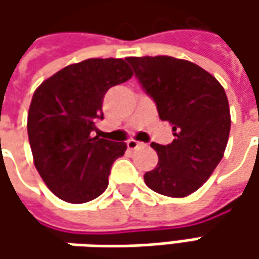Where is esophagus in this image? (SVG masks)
Masks as SVG:
<instances>
[{"label": "esophagus", "mask_w": 259, "mask_h": 259, "mask_svg": "<svg viewBox=\"0 0 259 259\" xmlns=\"http://www.w3.org/2000/svg\"><path fill=\"white\" fill-rule=\"evenodd\" d=\"M144 143H138V141H135V140H130V141L126 143L128 150H138V148H141V147H144Z\"/></svg>", "instance_id": "obj_1"}]
</instances>
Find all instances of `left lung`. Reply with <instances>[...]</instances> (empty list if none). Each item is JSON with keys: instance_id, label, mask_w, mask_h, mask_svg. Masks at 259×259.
I'll return each instance as SVG.
<instances>
[{"instance_id": "obj_1", "label": "left lung", "mask_w": 259, "mask_h": 259, "mask_svg": "<svg viewBox=\"0 0 259 259\" xmlns=\"http://www.w3.org/2000/svg\"><path fill=\"white\" fill-rule=\"evenodd\" d=\"M126 62L154 99L160 119L173 126L171 144H151L158 163L144 174L145 184L168 197H186L203 186L224 157L231 131L225 89L187 60L144 56L126 57Z\"/></svg>"}]
</instances>
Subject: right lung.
Listing matches in <instances>:
<instances>
[{
  "instance_id": "obj_1",
  "label": "right lung",
  "mask_w": 259,
  "mask_h": 259,
  "mask_svg": "<svg viewBox=\"0 0 259 259\" xmlns=\"http://www.w3.org/2000/svg\"><path fill=\"white\" fill-rule=\"evenodd\" d=\"M133 77L122 59H88L46 79L35 89L27 118L34 165L46 186L69 203H86L104 193L125 143L94 137L104 119L109 88Z\"/></svg>"
}]
</instances>
